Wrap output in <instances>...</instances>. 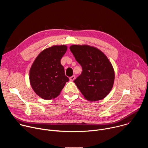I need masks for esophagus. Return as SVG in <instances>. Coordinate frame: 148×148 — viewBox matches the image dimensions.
<instances>
[{"instance_id": "esophagus-1", "label": "esophagus", "mask_w": 148, "mask_h": 148, "mask_svg": "<svg viewBox=\"0 0 148 148\" xmlns=\"http://www.w3.org/2000/svg\"><path fill=\"white\" fill-rule=\"evenodd\" d=\"M75 75H73V76L70 77V80L73 81H74L75 79Z\"/></svg>"}]
</instances>
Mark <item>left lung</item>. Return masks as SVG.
<instances>
[{
	"mask_svg": "<svg viewBox=\"0 0 148 148\" xmlns=\"http://www.w3.org/2000/svg\"><path fill=\"white\" fill-rule=\"evenodd\" d=\"M76 61L82 67L81 74L74 81L86 99H102L111 91L115 74L111 63L101 51L87 45L70 47Z\"/></svg>",
	"mask_w": 148,
	"mask_h": 148,
	"instance_id": "1",
	"label": "left lung"
}]
</instances>
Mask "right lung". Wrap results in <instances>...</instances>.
<instances>
[{
	"mask_svg": "<svg viewBox=\"0 0 148 148\" xmlns=\"http://www.w3.org/2000/svg\"><path fill=\"white\" fill-rule=\"evenodd\" d=\"M67 50L65 45L47 48L38 54L33 63L30 82L34 92L43 99L56 98L69 81L60 62Z\"/></svg>",
	"mask_w": 148,
	"mask_h": 148,
	"instance_id": "obj_1",
	"label": "right lung"
}]
</instances>
